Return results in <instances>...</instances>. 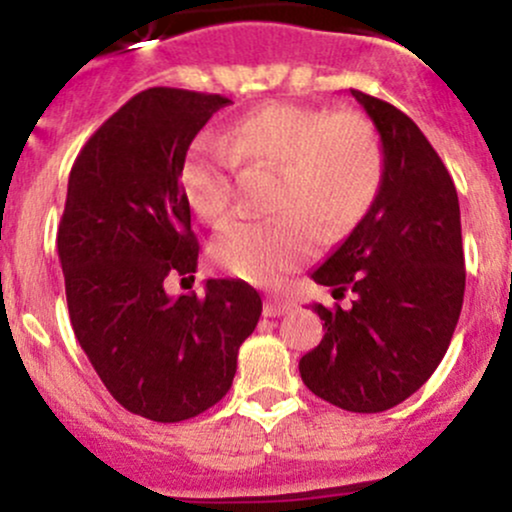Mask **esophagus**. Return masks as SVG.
Masks as SVG:
<instances>
[{
  "label": "esophagus",
  "mask_w": 512,
  "mask_h": 512,
  "mask_svg": "<svg viewBox=\"0 0 512 512\" xmlns=\"http://www.w3.org/2000/svg\"><path fill=\"white\" fill-rule=\"evenodd\" d=\"M289 310H291V305H289V303H281V301H267V303H264L262 313H264V317H279V315L289 313Z\"/></svg>",
  "instance_id": "1"
}]
</instances>
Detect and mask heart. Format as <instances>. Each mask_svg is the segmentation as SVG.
<instances>
[{"label":"heart","mask_w":512,"mask_h":512,"mask_svg":"<svg viewBox=\"0 0 512 512\" xmlns=\"http://www.w3.org/2000/svg\"><path fill=\"white\" fill-rule=\"evenodd\" d=\"M238 163L276 168L272 207L279 211L223 223L211 257L255 284H276L313 255L315 223L327 233L356 226L373 207L385 168L378 132L363 115L269 103L238 117L223 139L199 137L190 146L180 185L197 216L226 214Z\"/></svg>","instance_id":"1"}]
</instances>
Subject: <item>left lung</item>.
I'll return each mask as SVG.
<instances>
[{"instance_id":"1","label":"left lung","mask_w":512,"mask_h":512,"mask_svg":"<svg viewBox=\"0 0 512 512\" xmlns=\"http://www.w3.org/2000/svg\"><path fill=\"white\" fill-rule=\"evenodd\" d=\"M383 142V185L313 279L351 308H325V337L298 363L334 407L375 414L414 395L443 361L460 320L464 252L455 182L416 122L351 88Z\"/></svg>"}]
</instances>
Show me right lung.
Listing matches in <instances>:
<instances>
[{
	"label": "right lung",
	"instance_id": "obj_1",
	"mask_svg": "<svg viewBox=\"0 0 512 512\" xmlns=\"http://www.w3.org/2000/svg\"><path fill=\"white\" fill-rule=\"evenodd\" d=\"M231 103L154 86L110 115L69 173L57 228L69 320L108 392L132 414L175 424L231 390L238 349L257 327L260 293L240 279L166 293L197 269L180 170L197 132Z\"/></svg>",
	"mask_w": 512,
	"mask_h": 512
}]
</instances>
